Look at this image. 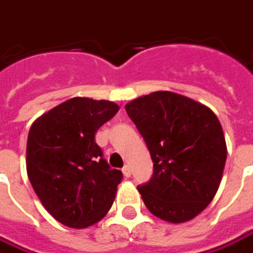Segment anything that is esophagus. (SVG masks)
I'll return each instance as SVG.
<instances>
[{"label": "esophagus", "instance_id": "esophagus-1", "mask_svg": "<svg viewBox=\"0 0 253 253\" xmlns=\"http://www.w3.org/2000/svg\"><path fill=\"white\" fill-rule=\"evenodd\" d=\"M123 173H124V176H125V177H129L130 176L132 170H130L129 165H125V167H124V168H123Z\"/></svg>", "mask_w": 253, "mask_h": 253}]
</instances>
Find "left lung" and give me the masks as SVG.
Returning <instances> with one entry per match:
<instances>
[{
	"instance_id": "1",
	"label": "left lung",
	"mask_w": 253,
	"mask_h": 253,
	"mask_svg": "<svg viewBox=\"0 0 253 253\" xmlns=\"http://www.w3.org/2000/svg\"><path fill=\"white\" fill-rule=\"evenodd\" d=\"M147 144L154 173L137 186L144 205L169 223L191 220L213 200L227 157L215 113L190 97L157 90L125 104Z\"/></svg>"
}]
</instances>
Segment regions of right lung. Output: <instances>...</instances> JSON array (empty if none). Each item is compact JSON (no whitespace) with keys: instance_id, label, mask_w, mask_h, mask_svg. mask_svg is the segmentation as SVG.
I'll use <instances>...</instances> for the list:
<instances>
[{"instance_id":"obj_1","label":"right lung","mask_w":253,"mask_h":253,"mask_svg":"<svg viewBox=\"0 0 253 253\" xmlns=\"http://www.w3.org/2000/svg\"><path fill=\"white\" fill-rule=\"evenodd\" d=\"M118 110L110 100L73 97L31 125L27 176L43 208L67 227H89L114 203L123 173L106 163L95 133Z\"/></svg>"}]
</instances>
